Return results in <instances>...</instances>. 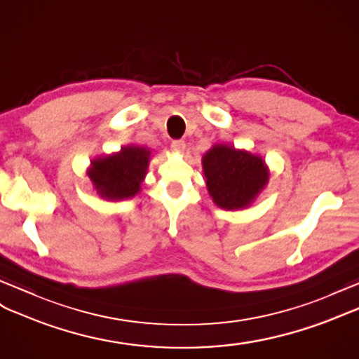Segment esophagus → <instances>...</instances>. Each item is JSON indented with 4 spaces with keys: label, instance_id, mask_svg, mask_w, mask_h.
Wrapping results in <instances>:
<instances>
[{
    "label": "esophagus",
    "instance_id": "esophagus-1",
    "mask_svg": "<svg viewBox=\"0 0 359 359\" xmlns=\"http://www.w3.org/2000/svg\"><path fill=\"white\" fill-rule=\"evenodd\" d=\"M170 147L175 152H182L186 149V143L182 142V140H173V142L170 143Z\"/></svg>",
    "mask_w": 359,
    "mask_h": 359
}]
</instances>
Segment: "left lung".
<instances>
[{
  "label": "left lung",
  "instance_id": "8db88e82",
  "mask_svg": "<svg viewBox=\"0 0 359 359\" xmlns=\"http://www.w3.org/2000/svg\"><path fill=\"white\" fill-rule=\"evenodd\" d=\"M207 189L215 204L225 210L250 205L268 182L265 161L233 146L216 144L203 158Z\"/></svg>",
  "mask_w": 359,
  "mask_h": 359
}]
</instances>
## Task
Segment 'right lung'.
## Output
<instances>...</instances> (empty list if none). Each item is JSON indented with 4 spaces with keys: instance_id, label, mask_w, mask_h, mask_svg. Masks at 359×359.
Returning a JSON list of instances; mask_svg holds the SVG:
<instances>
[{
    "instance_id": "add662e5",
    "label": "right lung",
    "mask_w": 359,
    "mask_h": 359,
    "mask_svg": "<svg viewBox=\"0 0 359 359\" xmlns=\"http://www.w3.org/2000/svg\"><path fill=\"white\" fill-rule=\"evenodd\" d=\"M151 152L144 147H121L116 155L91 161L88 177L104 199H125L138 194Z\"/></svg>"
}]
</instances>
